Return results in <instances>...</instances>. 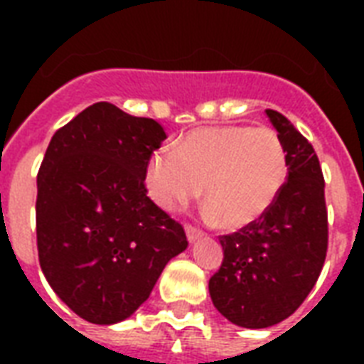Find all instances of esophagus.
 <instances>
[{
  "label": "esophagus",
  "mask_w": 364,
  "mask_h": 364,
  "mask_svg": "<svg viewBox=\"0 0 364 364\" xmlns=\"http://www.w3.org/2000/svg\"><path fill=\"white\" fill-rule=\"evenodd\" d=\"M185 232H187V240L191 243L196 242L198 238H202V230H198V228L193 227V225H187V227H185Z\"/></svg>",
  "instance_id": "1"
}]
</instances>
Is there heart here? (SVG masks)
I'll return each instance as SVG.
<instances>
[{"instance_id":"heart-1","label":"heart","mask_w":364,"mask_h":364,"mask_svg":"<svg viewBox=\"0 0 364 364\" xmlns=\"http://www.w3.org/2000/svg\"><path fill=\"white\" fill-rule=\"evenodd\" d=\"M289 156L272 128L211 126L191 132L177 149L151 154L145 183L154 204L176 211L204 188L210 213L230 230L259 221L282 194Z\"/></svg>"}]
</instances>
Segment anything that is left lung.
<instances>
[{"mask_svg":"<svg viewBox=\"0 0 364 364\" xmlns=\"http://www.w3.org/2000/svg\"><path fill=\"white\" fill-rule=\"evenodd\" d=\"M266 115L287 151V183L259 221L219 238L225 257L210 279L213 306L245 328L272 327L296 311L321 274L328 243L316 151L282 113Z\"/></svg>","mask_w":364,"mask_h":364,"instance_id":"left-lung-1","label":"left lung"}]
</instances>
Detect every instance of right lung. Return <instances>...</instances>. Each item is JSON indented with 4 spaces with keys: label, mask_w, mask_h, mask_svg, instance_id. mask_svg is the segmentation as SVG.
<instances>
[{
    "label": "right lung",
    "mask_w": 364,
    "mask_h": 364,
    "mask_svg": "<svg viewBox=\"0 0 364 364\" xmlns=\"http://www.w3.org/2000/svg\"><path fill=\"white\" fill-rule=\"evenodd\" d=\"M164 139L153 119L98 102L48 143L37 173L39 264L60 300L87 321H124L187 249L181 225L145 188L147 162Z\"/></svg>",
    "instance_id": "right-lung-1"
}]
</instances>
